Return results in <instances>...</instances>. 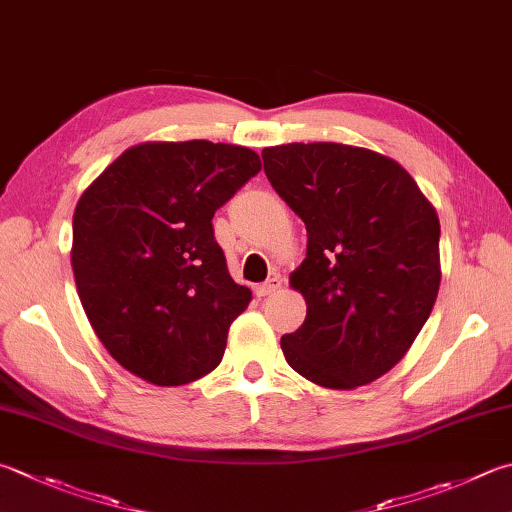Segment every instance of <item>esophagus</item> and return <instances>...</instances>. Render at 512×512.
<instances>
[{
    "label": "esophagus",
    "mask_w": 512,
    "mask_h": 512,
    "mask_svg": "<svg viewBox=\"0 0 512 512\" xmlns=\"http://www.w3.org/2000/svg\"><path fill=\"white\" fill-rule=\"evenodd\" d=\"M278 289H281V278L274 276V278H269V281H265L263 285L256 287V296L267 298V296H272L274 292H278Z\"/></svg>",
    "instance_id": "obj_1"
}]
</instances>
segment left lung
<instances>
[{
    "label": "left lung",
    "mask_w": 512,
    "mask_h": 512,
    "mask_svg": "<svg viewBox=\"0 0 512 512\" xmlns=\"http://www.w3.org/2000/svg\"><path fill=\"white\" fill-rule=\"evenodd\" d=\"M265 176L307 229L289 276L307 316L281 347L307 381L372 383L410 350L437 301L439 218L399 162L336 142L263 149Z\"/></svg>",
    "instance_id": "left-lung-1"
}]
</instances>
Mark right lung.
<instances>
[{
    "label": "right lung",
    "instance_id": "1",
    "mask_svg": "<svg viewBox=\"0 0 512 512\" xmlns=\"http://www.w3.org/2000/svg\"><path fill=\"white\" fill-rule=\"evenodd\" d=\"M258 171V153L236 144L144 142L84 191L73 214L77 294L124 370L182 385L223 359L252 292L229 276L211 218Z\"/></svg>",
    "mask_w": 512,
    "mask_h": 512
}]
</instances>
